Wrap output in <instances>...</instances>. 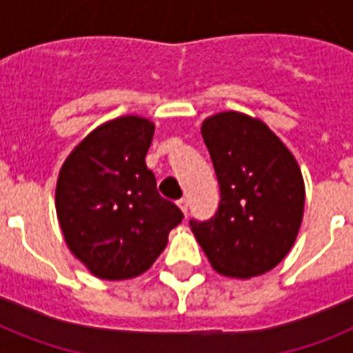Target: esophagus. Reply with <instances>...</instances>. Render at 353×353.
<instances>
[{
    "instance_id": "1",
    "label": "esophagus",
    "mask_w": 353,
    "mask_h": 353,
    "mask_svg": "<svg viewBox=\"0 0 353 353\" xmlns=\"http://www.w3.org/2000/svg\"><path fill=\"white\" fill-rule=\"evenodd\" d=\"M177 205H179V209L183 210V214H187V212H188V199L181 198L179 201H177Z\"/></svg>"
}]
</instances>
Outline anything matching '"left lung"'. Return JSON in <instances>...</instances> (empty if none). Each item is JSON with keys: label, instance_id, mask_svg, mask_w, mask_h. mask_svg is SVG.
<instances>
[{"label": "left lung", "instance_id": "obj_1", "mask_svg": "<svg viewBox=\"0 0 353 353\" xmlns=\"http://www.w3.org/2000/svg\"><path fill=\"white\" fill-rule=\"evenodd\" d=\"M201 135L220 183V207L190 220L210 265L223 276L251 279L279 265L304 216V179L285 144L245 113L205 119Z\"/></svg>", "mask_w": 353, "mask_h": 353}]
</instances>
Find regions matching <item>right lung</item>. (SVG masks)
Returning <instances> with one entry per match:
<instances>
[{"label": "right lung", "instance_id": "obj_1", "mask_svg": "<svg viewBox=\"0 0 353 353\" xmlns=\"http://www.w3.org/2000/svg\"><path fill=\"white\" fill-rule=\"evenodd\" d=\"M154 122L113 119L74 146L57 181V216L69 251L104 280L143 274L183 212L157 192L146 166Z\"/></svg>", "mask_w": 353, "mask_h": 353}]
</instances>
